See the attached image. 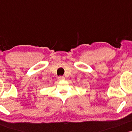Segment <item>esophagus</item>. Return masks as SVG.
Segmentation results:
<instances>
[{
	"label": "esophagus",
	"mask_w": 132,
	"mask_h": 132,
	"mask_svg": "<svg viewBox=\"0 0 132 132\" xmlns=\"http://www.w3.org/2000/svg\"><path fill=\"white\" fill-rule=\"evenodd\" d=\"M58 79H59V80H64L65 77L64 76H59Z\"/></svg>",
	"instance_id": "esophagus-1"
}]
</instances>
